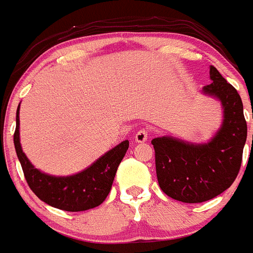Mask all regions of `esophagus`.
<instances>
[{
    "label": "esophagus",
    "mask_w": 253,
    "mask_h": 253,
    "mask_svg": "<svg viewBox=\"0 0 253 253\" xmlns=\"http://www.w3.org/2000/svg\"><path fill=\"white\" fill-rule=\"evenodd\" d=\"M149 137V131L146 129H140L139 131L135 134V141L136 142H144L146 141Z\"/></svg>",
    "instance_id": "obj_1"
}]
</instances>
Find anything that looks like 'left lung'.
I'll use <instances>...</instances> for the list:
<instances>
[{"label":"left lung","mask_w":253,"mask_h":253,"mask_svg":"<svg viewBox=\"0 0 253 253\" xmlns=\"http://www.w3.org/2000/svg\"><path fill=\"white\" fill-rule=\"evenodd\" d=\"M209 72L211 84L202 91L220 101L224 109L221 126L211 141L192 144L171 136L151 141L160 188L183 203L207 202L234 183L247 137L241 97L214 66Z\"/></svg>","instance_id":"left-lung-1"}]
</instances>
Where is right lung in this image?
Here are the masks:
<instances>
[{"instance_id":"obj_1","label":"right lung","mask_w":253,"mask_h":253,"mask_svg":"<svg viewBox=\"0 0 253 253\" xmlns=\"http://www.w3.org/2000/svg\"><path fill=\"white\" fill-rule=\"evenodd\" d=\"M13 141L29 188L44 203L66 211H88L103 203L111 192L119 164L129 147V141L124 140L86 169L72 176L46 174L36 169L22 150L19 142V106Z\"/></svg>"}]
</instances>
